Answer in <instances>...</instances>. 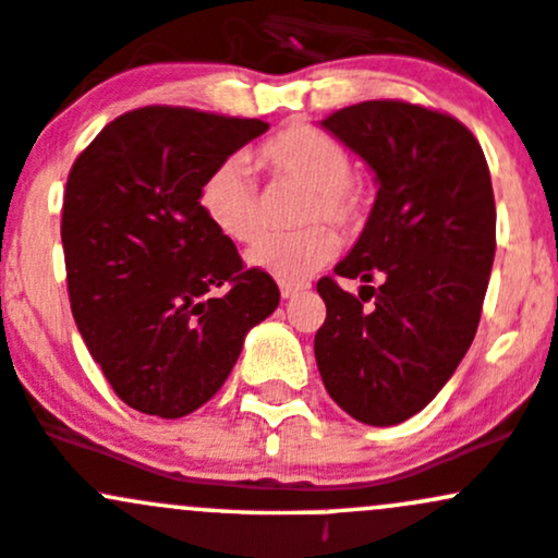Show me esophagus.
<instances>
[{
	"instance_id": "1",
	"label": "esophagus",
	"mask_w": 558,
	"mask_h": 558,
	"mask_svg": "<svg viewBox=\"0 0 558 558\" xmlns=\"http://www.w3.org/2000/svg\"><path fill=\"white\" fill-rule=\"evenodd\" d=\"M310 286L307 283H294V280H283V283H280V296L283 299H294V296H299L302 294V291H307Z\"/></svg>"
}]
</instances>
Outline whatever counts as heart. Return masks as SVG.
Returning a JSON list of instances; mask_svg holds the SVG:
<instances>
[{
	"label": "heart",
	"instance_id": "obj_1",
	"mask_svg": "<svg viewBox=\"0 0 558 558\" xmlns=\"http://www.w3.org/2000/svg\"><path fill=\"white\" fill-rule=\"evenodd\" d=\"M251 160L272 179L307 186L302 221H319L299 232L264 234L248 251L251 267L280 280H299L331 262L339 251L337 232L320 221H331L344 232H357L366 225L372 197L353 175V157L342 141L320 128L304 122L283 128L262 141ZM197 203L208 225L232 243L245 245L262 232L259 197L240 160L221 162L205 175Z\"/></svg>",
	"mask_w": 558,
	"mask_h": 558
}]
</instances>
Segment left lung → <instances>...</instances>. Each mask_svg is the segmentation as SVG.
I'll return each instance as SVG.
<instances>
[{"mask_svg": "<svg viewBox=\"0 0 558 558\" xmlns=\"http://www.w3.org/2000/svg\"><path fill=\"white\" fill-rule=\"evenodd\" d=\"M320 125L372 166L379 192L333 267L366 286L355 296L333 275L318 280L315 361L350 417L398 425L436 398L476 337L497 243L489 166L457 117L420 104L363 101Z\"/></svg>", "mask_w": 558, "mask_h": 558, "instance_id": "1", "label": "left lung"}]
</instances>
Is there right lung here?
I'll return each mask as SVG.
<instances>
[{
	"instance_id": "add662e5",
	"label": "right lung",
	"mask_w": 558,
	"mask_h": 558,
	"mask_svg": "<svg viewBox=\"0 0 558 558\" xmlns=\"http://www.w3.org/2000/svg\"><path fill=\"white\" fill-rule=\"evenodd\" d=\"M267 122L141 107L82 149L61 240L77 328L131 409L175 420L230 377L248 328L275 313L272 275L245 267L203 216L201 186Z\"/></svg>"
}]
</instances>
